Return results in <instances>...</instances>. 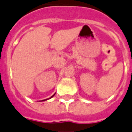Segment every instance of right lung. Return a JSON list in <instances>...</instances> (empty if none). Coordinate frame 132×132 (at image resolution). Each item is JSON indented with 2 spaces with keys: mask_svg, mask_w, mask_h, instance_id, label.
Masks as SVG:
<instances>
[{
  "mask_svg": "<svg viewBox=\"0 0 132 132\" xmlns=\"http://www.w3.org/2000/svg\"><path fill=\"white\" fill-rule=\"evenodd\" d=\"M54 95H53V96H54ZM53 96H52V97H53ZM50 98H51V97H50Z\"/></svg>",
  "mask_w": 132,
  "mask_h": 132,
  "instance_id": "right-lung-1",
  "label": "right lung"
}]
</instances>
